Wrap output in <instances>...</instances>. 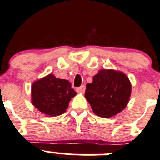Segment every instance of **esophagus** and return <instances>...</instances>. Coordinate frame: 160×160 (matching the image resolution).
Returning a JSON list of instances; mask_svg holds the SVG:
<instances>
[{
  "mask_svg": "<svg viewBox=\"0 0 160 160\" xmlns=\"http://www.w3.org/2000/svg\"><path fill=\"white\" fill-rule=\"evenodd\" d=\"M76 91L78 92V93H84L85 91V85H82V86L78 87V88H76Z\"/></svg>",
  "mask_w": 160,
  "mask_h": 160,
  "instance_id": "obj_1",
  "label": "esophagus"
}]
</instances>
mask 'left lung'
Segmentation results:
<instances>
[{"label": "left lung", "instance_id": "8db88e82", "mask_svg": "<svg viewBox=\"0 0 160 160\" xmlns=\"http://www.w3.org/2000/svg\"><path fill=\"white\" fill-rule=\"evenodd\" d=\"M86 85L85 96L97 116L109 118L122 111L128 103L132 85L125 74L100 70Z\"/></svg>", "mask_w": 160, "mask_h": 160}]
</instances>
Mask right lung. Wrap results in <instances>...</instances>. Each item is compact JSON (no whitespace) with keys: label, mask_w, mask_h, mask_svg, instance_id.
I'll return each instance as SVG.
<instances>
[{"label":"right lung","mask_w":160,"mask_h":160,"mask_svg":"<svg viewBox=\"0 0 160 160\" xmlns=\"http://www.w3.org/2000/svg\"><path fill=\"white\" fill-rule=\"evenodd\" d=\"M31 93L33 106L50 117L64 113L71 99L77 94L71 82L57 78L53 74L33 82Z\"/></svg>","instance_id":"1"}]
</instances>
